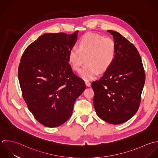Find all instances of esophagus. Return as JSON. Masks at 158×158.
I'll return each instance as SVG.
<instances>
[{
    "mask_svg": "<svg viewBox=\"0 0 158 158\" xmlns=\"http://www.w3.org/2000/svg\"><path fill=\"white\" fill-rule=\"evenodd\" d=\"M85 85H86L87 87H90V85H91L90 82L89 81H87V80H85Z\"/></svg>",
    "mask_w": 158,
    "mask_h": 158,
    "instance_id": "obj_1",
    "label": "esophagus"
}]
</instances>
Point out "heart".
<instances>
[{
  "instance_id": "b5f03b06",
  "label": "heart",
  "mask_w": 158,
  "mask_h": 158,
  "mask_svg": "<svg viewBox=\"0 0 158 158\" xmlns=\"http://www.w3.org/2000/svg\"><path fill=\"white\" fill-rule=\"evenodd\" d=\"M116 53L115 42L111 38L93 34H84L78 42V49L71 48L68 60L72 68L81 69L85 60L86 65L80 73L85 79H92L106 72L114 61Z\"/></svg>"
}]
</instances>
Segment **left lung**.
I'll return each instance as SVG.
<instances>
[{
  "label": "left lung",
  "instance_id": "8db88e82",
  "mask_svg": "<svg viewBox=\"0 0 158 158\" xmlns=\"http://www.w3.org/2000/svg\"><path fill=\"white\" fill-rule=\"evenodd\" d=\"M108 32L116 43V56L103 76L92 83L93 102L98 117L108 123L120 124L139 110L145 73L136 47L119 32Z\"/></svg>",
  "mask_w": 158,
  "mask_h": 158
}]
</instances>
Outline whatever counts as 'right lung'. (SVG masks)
<instances>
[{"label":"right lung","instance_id":"obj_1","mask_svg":"<svg viewBox=\"0 0 158 158\" xmlns=\"http://www.w3.org/2000/svg\"><path fill=\"white\" fill-rule=\"evenodd\" d=\"M77 33L44 34L21 56L18 76L23 97L35 119L44 126L55 127L67 121L76 100L85 89L84 81L68 63Z\"/></svg>","mask_w":158,"mask_h":158}]
</instances>
